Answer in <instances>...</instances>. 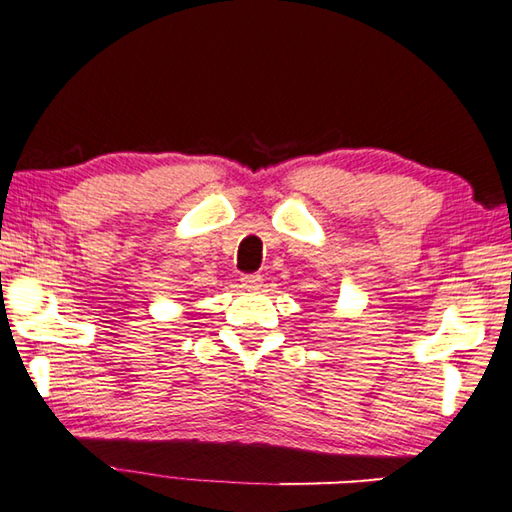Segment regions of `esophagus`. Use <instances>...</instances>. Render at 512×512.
<instances>
[{
	"mask_svg": "<svg viewBox=\"0 0 512 512\" xmlns=\"http://www.w3.org/2000/svg\"><path fill=\"white\" fill-rule=\"evenodd\" d=\"M264 284V277L257 275V273H246L241 275V286L244 288H259Z\"/></svg>",
	"mask_w": 512,
	"mask_h": 512,
	"instance_id": "esophagus-1",
	"label": "esophagus"
}]
</instances>
